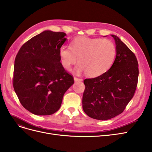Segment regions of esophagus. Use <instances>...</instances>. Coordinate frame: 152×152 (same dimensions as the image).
Wrapping results in <instances>:
<instances>
[{"mask_svg": "<svg viewBox=\"0 0 152 152\" xmlns=\"http://www.w3.org/2000/svg\"><path fill=\"white\" fill-rule=\"evenodd\" d=\"M74 80H75V82H82V79H79V78H77L76 77H74Z\"/></svg>", "mask_w": 152, "mask_h": 152, "instance_id": "esophagus-1", "label": "esophagus"}]
</instances>
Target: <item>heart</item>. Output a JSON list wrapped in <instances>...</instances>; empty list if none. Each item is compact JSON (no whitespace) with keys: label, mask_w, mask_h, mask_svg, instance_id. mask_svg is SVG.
<instances>
[{"label":"heart","mask_w":152,"mask_h":152,"mask_svg":"<svg viewBox=\"0 0 152 152\" xmlns=\"http://www.w3.org/2000/svg\"><path fill=\"white\" fill-rule=\"evenodd\" d=\"M116 48L112 40L79 36L73 39L70 47L63 45L59 57L64 68L70 70L78 62V73L85 72L90 77H97L108 72L116 56Z\"/></svg>","instance_id":"heart-1"}]
</instances>
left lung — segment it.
<instances>
[{
    "label": "left lung",
    "mask_w": 152,
    "mask_h": 152,
    "mask_svg": "<svg viewBox=\"0 0 152 152\" xmlns=\"http://www.w3.org/2000/svg\"><path fill=\"white\" fill-rule=\"evenodd\" d=\"M116 58L110 70L102 75L84 80L82 108L89 117L108 120L122 113L134 96L138 80L137 58L118 37Z\"/></svg>",
    "instance_id": "8db88e82"
}]
</instances>
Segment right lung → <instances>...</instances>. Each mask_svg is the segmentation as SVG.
I'll return each mask as SVG.
<instances>
[{
    "instance_id": "add662e5",
    "label": "right lung",
    "mask_w": 152,
    "mask_h": 152,
    "mask_svg": "<svg viewBox=\"0 0 152 152\" xmlns=\"http://www.w3.org/2000/svg\"><path fill=\"white\" fill-rule=\"evenodd\" d=\"M64 32L44 31L22 45L15 61L12 84L20 102L37 115H49L61 107L64 94L74 83L60 62Z\"/></svg>"
}]
</instances>
